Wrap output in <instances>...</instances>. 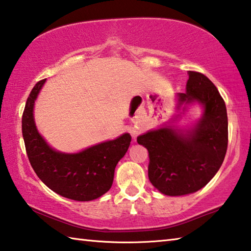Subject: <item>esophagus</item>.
<instances>
[{"label":"esophagus","instance_id":"34e87169","mask_svg":"<svg viewBox=\"0 0 251 251\" xmlns=\"http://www.w3.org/2000/svg\"><path fill=\"white\" fill-rule=\"evenodd\" d=\"M131 134H133V136H136V135H137V130H133V131H131Z\"/></svg>","mask_w":251,"mask_h":251}]
</instances>
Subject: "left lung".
<instances>
[{"instance_id": "obj_1", "label": "left lung", "mask_w": 251, "mask_h": 251, "mask_svg": "<svg viewBox=\"0 0 251 251\" xmlns=\"http://www.w3.org/2000/svg\"><path fill=\"white\" fill-rule=\"evenodd\" d=\"M185 93L176 108L199 103L203 114L190 129L163 125L137 137L149 152L148 176L159 192L170 197L191 194L206 185L220 170L228 144L226 105L207 76L189 71ZM179 116V115H177ZM176 116V117H177Z\"/></svg>"}]
</instances>
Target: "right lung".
Returning a JSON list of instances; mask_svg holds the SVG:
<instances>
[{"instance_id": "obj_1", "label": "right lung", "mask_w": 251, "mask_h": 251, "mask_svg": "<svg viewBox=\"0 0 251 251\" xmlns=\"http://www.w3.org/2000/svg\"><path fill=\"white\" fill-rule=\"evenodd\" d=\"M46 79L31 90L22 117V131L29 162L38 177L53 192L75 201H92L111 189L114 171L130 145L129 134L94 145L80 152L54 150L38 133L34 105Z\"/></svg>"}]
</instances>
